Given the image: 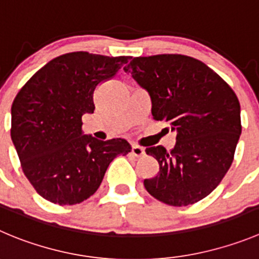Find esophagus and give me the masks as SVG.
Returning <instances> with one entry per match:
<instances>
[{"instance_id": "obj_1", "label": "esophagus", "mask_w": 259, "mask_h": 259, "mask_svg": "<svg viewBox=\"0 0 259 259\" xmlns=\"http://www.w3.org/2000/svg\"><path fill=\"white\" fill-rule=\"evenodd\" d=\"M132 154L135 157H143L144 154H146V151H144V148H142V147H139V146H133L132 147Z\"/></svg>"}]
</instances>
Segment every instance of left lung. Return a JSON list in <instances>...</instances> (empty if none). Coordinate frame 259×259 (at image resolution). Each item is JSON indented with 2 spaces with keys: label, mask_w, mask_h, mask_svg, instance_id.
<instances>
[{
  "label": "left lung",
  "mask_w": 259,
  "mask_h": 259,
  "mask_svg": "<svg viewBox=\"0 0 259 259\" xmlns=\"http://www.w3.org/2000/svg\"><path fill=\"white\" fill-rule=\"evenodd\" d=\"M124 70L148 92L154 120L176 133L172 151L146 149L159 165L144 180L147 192L175 207L207 197L230 168L240 138L236 94L206 64L183 55L134 57Z\"/></svg>",
  "instance_id": "1"
}]
</instances>
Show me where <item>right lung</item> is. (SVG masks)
Wrapping results in <instances>:
<instances>
[{
    "mask_svg": "<svg viewBox=\"0 0 259 259\" xmlns=\"http://www.w3.org/2000/svg\"><path fill=\"white\" fill-rule=\"evenodd\" d=\"M129 60L66 53L38 70L15 97L11 139L24 174L45 199L64 206L88 199L113 158L132 151L121 138L103 142L81 130V116L96 108V87Z\"/></svg>",
    "mask_w": 259,
    "mask_h": 259,
    "instance_id": "obj_1",
    "label": "right lung"
}]
</instances>
